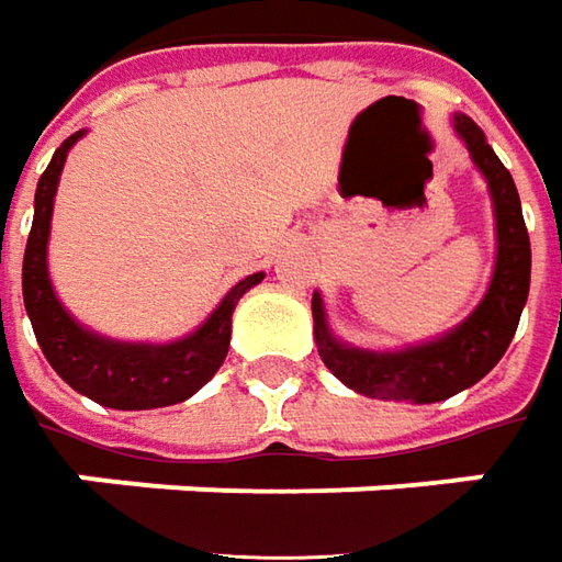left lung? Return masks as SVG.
Listing matches in <instances>:
<instances>
[{
    "label": "left lung",
    "mask_w": 562,
    "mask_h": 562,
    "mask_svg": "<svg viewBox=\"0 0 562 562\" xmlns=\"http://www.w3.org/2000/svg\"><path fill=\"white\" fill-rule=\"evenodd\" d=\"M454 132L464 138L473 164L485 176L495 206V240H498L495 272L483 303L473 308V315L454 330H448L446 337L408 346L398 352H374L337 340L327 327L322 293L312 296L318 356L334 378L368 398L414 402V405L442 402L448 395L480 383L498 364L517 334L519 315L529 296V274H532V250H529V232L522 222L517 184L498 160V154L488 148L483 130L470 116L454 114Z\"/></svg>",
    "instance_id": "8db88e82"
}]
</instances>
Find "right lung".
Wrapping results in <instances>:
<instances>
[{
    "mask_svg": "<svg viewBox=\"0 0 562 562\" xmlns=\"http://www.w3.org/2000/svg\"><path fill=\"white\" fill-rule=\"evenodd\" d=\"M79 135L82 132H74L61 148L55 150L52 164L36 184L33 228H30L24 250L26 315L48 364L77 393L89 395L104 408H120V412L167 408V405L191 398L220 371L228 356V342H232V312L237 300L254 284H259L266 274L256 272L237 281L220 306L213 308V315L194 334L176 342H120L98 337L95 330L79 325L55 296V288L48 281V262H45L55 191H58L67 150L77 145Z\"/></svg>",
    "mask_w": 562,
    "mask_h": 562,
    "instance_id": "add662e5",
    "label": "right lung"
}]
</instances>
